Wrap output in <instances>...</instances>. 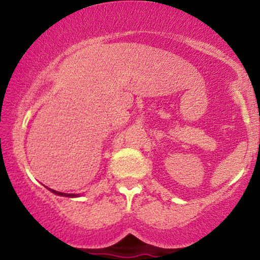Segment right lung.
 I'll return each mask as SVG.
<instances>
[{"label":"right lung","instance_id":"add662e5","mask_svg":"<svg viewBox=\"0 0 260 260\" xmlns=\"http://www.w3.org/2000/svg\"><path fill=\"white\" fill-rule=\"evenodd\" d=\"M49 189L51 190L52 193H55V194H57V196L70 197V198H74V197H78V194H72V193H70V194H68V193H62V192H57V190H53V189H51V188H49Z\"/></svg>","mask_w":260,"mask_h":260}]
</instances>
